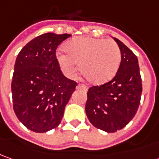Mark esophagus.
<instances>
[{
    "instance_id": "34e87169",
    "label": "esophagus",
    "mask_w": 159,
    "mask_h": 159,
    "mask_svg": "<svg viewBox=\"0 0 159 159\" xmlns=\"http://www.w3.org/2000/svg\"><path fill=\"white\" fill-rule=\"evenodd\" d=\"M77 88H78V89H82V90H88V88H87L84 84H78L77 85Z\"/></svg>"
}]
</instances>
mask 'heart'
Listing matches in <instances>:
<instances>
[{
  "label": "heart",
  "mask_w": 159,
  "mask_h": 159,
  "mask_svg": "<svg viewBox=\"0 0 159 159\" xmlns=\"http://www.w3.org/2000/svg\"><path fill=\"white\" fill-rule=\"evenodd\" d=\"M65 52H58L57 61L62 72L72 76L79 65L81 74L93 84H102L117 73L121 54L112 39L77 37L64 46Z\"/></svg>",
  "instance_id": "heart-1"
}]
</instances>
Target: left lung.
<instances>
[{
    "label": "left lung",
    "mask_w": 159,
    "mask_h": 159,
    "mask_svg": "<svg viewBox=\"0 0 159 159\" xmlns=\"http://www.w3.org/2000/svg\"><path fill=\"white\" fill-rule=\"evenodd\" d=\"M113 39L121 54L117 73L107 84L90 87L85 106L90 123L107 133L122 129L134 118L143 90L138 59L120 40Z\"/></svg>",
    "instance_id": "left-lung-1"
}]
</instances>
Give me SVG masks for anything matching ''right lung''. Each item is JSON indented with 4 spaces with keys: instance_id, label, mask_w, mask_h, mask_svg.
Here are the masks:
<instances>
[{
    "instance_id": "add662e5",
    "label": "right lung",
    "mask_w": 159,
    "mask_h": 159,
    "mask_svg": "<svg viewBox=\"0 0 159 159\" xmlns=\"http://www.w3.org/2000/svg\"><path fill=\"white\" fill-rule=\"evenodd\" d=\"M70 34L45 33L26 44L15 63L11 84L13 108L28 129L45 133L61 123L77 84L65 77L56 48Z\"/></svg>"
}]
</instances>
